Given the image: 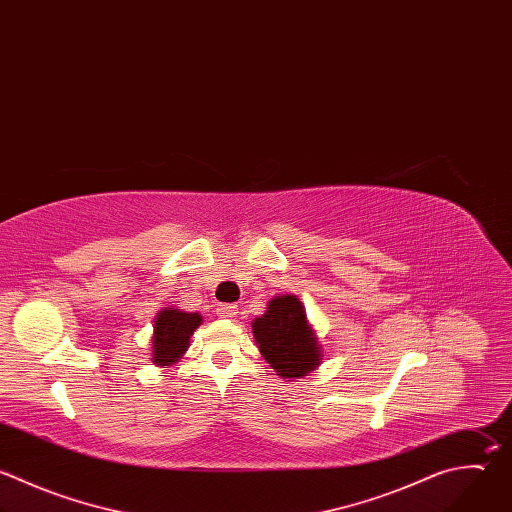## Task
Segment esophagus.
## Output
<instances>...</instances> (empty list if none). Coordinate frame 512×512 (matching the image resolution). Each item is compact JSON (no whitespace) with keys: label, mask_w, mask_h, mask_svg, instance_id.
I'll list each match as a JSON object with an SVG mask.
<instances>
[{"label":"esophagus","mask_w":512,"mask_h":512,"mask_svg":"<svg viewBox=\"0 0 512 512\" xmlns=\"http://www.w3.org/2000/svg\"><path fill=\"white\" fill-rule=\"evenodd\" d=\"M217 313H219L221 317H235L237 305H219V307H217Z\"/></svg>","instance_id":"obj_1"}]
</instances>
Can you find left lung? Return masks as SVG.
<instances>
[{
	"label": "left lung",
	"instance_id": "left-lung-1",
	"mask_svg": "<svg viewBox=\"0 0 512 512\" xmlns=\"http://www.w3.org/2000/svg\"><path fill=\"white\" fill-rule=\"evenodd\" d=\"M253 337L261 356L281 378H303L321 362V346L305 307L295 295H277L253 321Z\"/></svg>",
	"mask_w": 512,
	"mask_h": 512
}]
</instances>
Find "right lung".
<instances>
[{"instance_id":"right-lung-1","label":"right lung","mask_w":512,"mask_h":512,"mask_svg":"<svg viewBox=\"0 0 512 512\" xmlns=\"http://www.w3.org/2000/svg\"><path fill=\"white\" fill-rule=\"evenodd\" d=\"M203 323V315L187 313L175 307H164L154 319L152 333V362L156 366H170L181 360L191 346L193 331Z\"/></svg>"}]
</instances>
